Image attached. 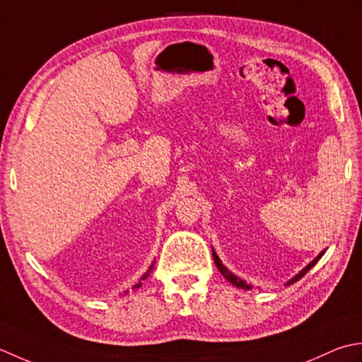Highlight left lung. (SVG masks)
<instances>
[{
    "instance_id": "left-lung-1",
    "label": "left lung",
    "mask_w": 362,
    "mask_h": 362,
    "mask_svg": "<svg viewBox=\"0 0 362 362\" xmlns=\"http://www.w3.org/2000/svg\"><path fill=\"white\" fill-rule=\"evenodd\" d=\"M325 252H327V250H322V252H320L319 255H317V257H314V259H313L311 262H309L305 269H301V270L298 272V274L295 275L293 278H291L289 281H287L286 284H292V283H295V281H298V279H300L301 276H305V275L308 274V272L311 270V269L314 267V265L317 264V261H319L320 257H322L323 255H325ZM212 257H214V262H216V265H217V269H218L220 274H222V275H223V276L228 279V281H230L233 286L239 287V289H247V291L252 289V287H253L252 284H248L247 281H243V279H240L239 276H235L231 270H228V269L225 267V265L222 264V261H220V257L217 256V253L214 252V248H212Z\"/></svg>"
}]
</instances>
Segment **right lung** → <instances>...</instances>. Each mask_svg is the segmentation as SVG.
<instances>
[{
    "label": "right lung",
    "mask_w": 362,
    "mask_h": 362,
    "mask_svg": "<svg viewBox=\"0 0 362 362\" xmlns=\"http://www.w3.org/2000/svg\"><path fill=\"white\" fill-rule=\"evenodd\" d=\"M154 262H156V261H153V264L150 265V269L145 272V274L142 275V278H140V281H139L137 284H134V286H132V289H139V287H140V286H142V281H144V279H146V278H148V276H150V274H151V270H153V265H154ZM124 293H127V292H124Z\"/></svg>",
    "instance_id": "1"
}]
</instances>
